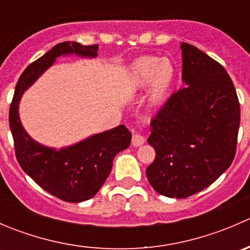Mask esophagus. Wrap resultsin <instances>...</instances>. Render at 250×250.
<instances>
[{"instance_id":"esophagus-1","label":"esophagus","mask_w":250,"mask_h":250,"mask_svg":"<svg viewBox=\"0 0 250 250\" xmlns=\"http://www.w3.org/2000/svg\"><path fill=\"white\" fill-rule=\"evenodd\" d=\"M145 143V138L143 137V135L140 134H133V138H132V145L135 146V147H138V146L143 145V144Z\"/></svg>"}]
</instances>
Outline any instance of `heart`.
I'll list each match as a JSON object with an SVG mask.
<instances>
[{
  "label": "heart",
  "instance_id": "obj_1",
  "mask_svg": "<svg viewBox=\"0 0 250 250\" xmlns=\"http://www.w3.org/2000/svg\"><path fill=\"white\" fill-rule=\"evenodd\" d=\"M174 67L169 60L160 57H144L133 64L132 81L138 88L151 84L148 102L160 105L166 99L174 81Z\"/></svg>",
  "mask_w": 250,
  "mask_h": 250
}]
</instances>
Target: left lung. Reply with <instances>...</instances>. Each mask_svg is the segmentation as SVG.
<instances>
[{
    "instance_id": "8db88e82",
    "label": "left lung",
    "mask_w": 250,
    "mask_h": 250,
    "mask_svg": "<svg viewBox=\"0 0 250 250\" xmlns=\"http://www.w3.org/2000/svg\"><path fill=\"white\" fill-rule=\"evenodd\" d=\"M181 53L186 85L152 118L147 139L156 151L147 180L170 198L200 192L230 167L241 121L238 97L223 65L185 42Z\"/></svg>"
}]
</instances>
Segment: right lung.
<instances>
[{"instance_id":"right-lung-1","label":"right lung","mask_w":250,"mask_h":250,"mask_svg":"<svg viewBox=\"0 0 250 250\" xmlns=\"http://www.w3.org/2000/svg\"><path fill=\"white\" fill-rule=\"evenodd\" d=\"M69 54L95 58L98 44L82 46L77 42H62L30 64L16 85L9 107V128L22 170L50 195L65 202L78 203L97 195L109 176L113 158L129 146L132 134L122 125L60 150L47 147L30 138L22 128L18 111L21 95L58 57Z\"/></svg>"}]
</instances>
